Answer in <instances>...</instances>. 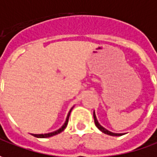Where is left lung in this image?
I'll return each mask as SVG.
<instances>
[{
  "label": "left lung",
  "mask_w": 157,
  "mask_h": 157,
  "mask_svg": "<svg viewBox=\"0 0 157 157\" xmlns=\"http://www.w3.org/2000/svg\"><path fill=\"white\" fill-rule=\"evenodd\" d=\"M93 117H94V121H95V125L98 128L99 130L101 131V132H103L104 133H105V134H108V135H112V136H119V135H122V133H112V132H110V131H108L107 129H105V127H103V126H101L100 124L98 123V119H97V117H96V114H95V112L93 113Z\"/></svg>",
  "instance_id": "1"
}]
</instances>
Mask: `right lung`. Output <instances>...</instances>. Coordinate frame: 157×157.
I'll return each instance as SVG.
<instances>
[{
  "instance_id": "1",
  "label": "right lung",
  "mask_w": 157,
  "mask_h": 157,
  "mask_svg": "<svg viewBox=\"0 0 157 157\" xmlns=\"http://www.w3.org/2000/svg\"><path fill=\"white\" fill-rule=\"evenodd\" d=\"M72 110V109H71ZM71 110H70V112L68 113V115H67V119H66L65 123H64V125L61 126L59 129H58L57 131H55V132H52V133H42V134H32L33 136H35V137H37V138H47V137H51V136H53V135H56V134H58V133H61L64 129H65L67 126V123H68V119H69V115H70V113H71Z\"/></svg>"
}]
</instances>
